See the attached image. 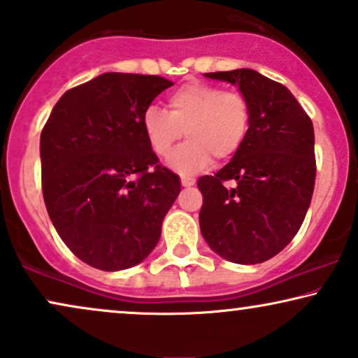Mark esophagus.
I'll list each match as a JSON object with an SVG mask.
<instances>
[{
	"label": "esophagus",
	"instance_id": "34e87169",
	"mask_svg": "<svg viewBox=\"0 0 358 358\" xmlns=\"http://www.w3.org/2000/svg\"><path fill=\"white\" fill-rule=\"evenodd\" d=\"M180 184H182L184 187H191L194 186V179L187 178V176H180Z\"/></svg>",
	"mask_w": 358,
	"mask_h": 358
}]
</instances>
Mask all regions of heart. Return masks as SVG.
<instances>
[{
  "mask_svg": "<svg viewBox=\"0 0 358 358\" xmlns=\"http://www.w3.org/2000/svg\"><path fill=\"white\" fill-rule=\"evenodd\" d=\"M167 108L169 113L149 106L143 114V129L161 157L169 156L186 131L187 141L169 157V166L182 174L202 171L213 157L227 161L236 156L249 129L245 96L213 83H186L171 92Z\"/></svg>",
  "mask_w": 358,
  "mask_h": 358,
  "instance_id": "b5f03b06",
  "label": "heart"
}]
</instances>
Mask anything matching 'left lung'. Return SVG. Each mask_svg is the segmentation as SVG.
Masks as SVG:
<instances>
[{"instance_id": "left-lung-1", "label": "left lung", "mask_w": 358, "mask_h": 358, "mask_svg": "<svg viewBox=\"0 0 358 358\" xmlns=\"http://www.w3.org/2000/svg\"><path fill=\"white\" fill-rule=\"evenodd\" d=\"M206 76L239 86L250 121L232 161L197 180L201 232L210 249L231 262H266L294 239L310 206L314 126L292 92L254 69Z\"/></svg>"}]
</instances>
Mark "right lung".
Listing matches in <instances>:
<instances>
[{"instance_id": "right-lung-1", "label": "right lung", "mask_w": 358, "mask_h": 358, "mask_svg": "<svg viewBox=\"0 0 358 358\" xmlns=\"http://www.w3.org/2000/svg\"><path fill=\"white\" fill-rule=\"evenodd\" d=\"M174 83L106 73L66 91L41 131V187L56 232L99 271L129 268L151 254L180 192L159 164L143 114Z\"/></svg>"}]
</instances>
